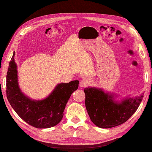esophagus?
I'll return each instance as SVG.
<instances>
[{"instance_id": "1", "label": "esophagus", "mask_w": 152, "mask_h": 152, "mask_svg": "<svg viewBox=\"0 0 152 152\" xmlns=\"http://www.w3.org/2000/svg\"><path fill=\"white\" fill-rule=\"evenodd\" d=\"M88 86V82L86 81V80H82L81 81H80V87H82V88H86L87 87V86Z\"/></svg>"}]
</instances>
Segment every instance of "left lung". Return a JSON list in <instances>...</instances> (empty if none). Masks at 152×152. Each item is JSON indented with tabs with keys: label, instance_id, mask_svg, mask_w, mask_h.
Masks as SVG:
<instances>
[{
	"label": "left lung",
	"instance_id": "obj_1",
	"mask_svg": "<svg viewBox=\"0 0 152 152\" xmlns=\"http://www.w3.org/2000/svg\"><path fill=\"white\" fill-rule=\"evenodd\" d=\"M85 104L91 121L98 127L109 129L125 123L136 111L143 95L123 100L121 103L114 102L112 95L105 93L100 89H84Z\"/></svg>",
	"mask_w": 152,
	"mask_h": 152
}]
</instances>
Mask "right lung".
<instances>
[{
	"label": "right lung",
	"mask_w": 152,
	"mask_h": 152,
	"mask_svg": "<svg viewBox=\"0 0 152 152\" xmlns=\"http://www.w3.org/2000/svg\"><path fill=\"white\" fill-rule=\"evenodd\" d=\"M14 53L7 75V97L12 107L19 117L34 127L47 129L60 123L71 95L78 88L79 81L57 85L50 96L41 101L29 99L20 90Z\"/></svg>",
	"instance_id": "right-lung-1"
}]
</instances>
